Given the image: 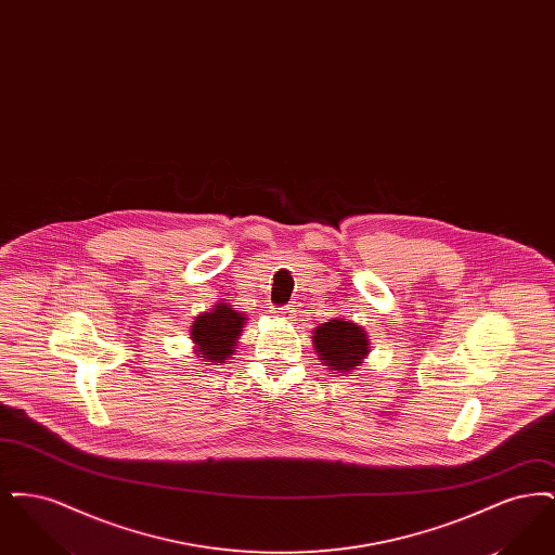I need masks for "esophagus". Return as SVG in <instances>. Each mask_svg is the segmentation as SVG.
Masks as SVG:
<instances>
[{
  "label": "esophagus",
  "mask_w": 555,
  "mask_h": 555,
  "mask_svg": "<svg viewBox=\"0 0 555 555\" xmlns=\"http://www.w3.org/2000/svg\"><path fill=\"white\" fill-rule=\"evenodd\" d=\"M270 312L276 318H291L293 312H295V308L293 306H283V308H272Z\"/></svg>",
  "instance_id": "34e87169"
}]
</instances>
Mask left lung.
I'll list each match as a JSON object with an SVG mask.
<instances>
[{"label":"left lung","instance_id":"8db88e82","mask_svg":"<svg viewBox=\"0 0 555 555\" xmlns=\"http://www.w3.org/2000/svg\"><path fill=\"white\" fill-rule=\"evenodd\" d=\"M312 341L324 366L344 374L362 366L370 351L366 331L347 318H335L317 326Z\"/></svg>","mask_w":555,"mask_h":555}]
</instances>
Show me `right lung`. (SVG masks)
<instances>
[{
    "instance_id": "right-lung-1",
    "label": "right lung",
    "mask_w": 555,
    "mask_h": 555,
    "mask_svg": "<svg viewBox=\"0 0 555 555\" xmlns=\"http://www.w3.org/2000/svg\"><path fill=\"white\" fill-rule=\"evenodd\" d=\"M245 314H238L229 304H216L210 312H204L193 320L191 326V341L195 344V351L204 362L224 364L227 358L235 353Z\"/></svg>"
}]
</instances>
